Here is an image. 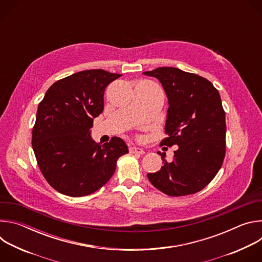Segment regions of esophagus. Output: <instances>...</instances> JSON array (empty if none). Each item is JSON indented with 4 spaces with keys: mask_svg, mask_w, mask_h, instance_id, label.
Segmentation results:
<instances>
[{
    "mask_svg": "<svg viewBox=\"0 0 262 262\" xmlns=\"http://www.w3.org/2000/svg\"><path fill=\"white\" fill-rule=\"evenodd\" d=\"M129 152L130 154H137V155H144L145 151L143 150L142 148L140 147H136V146H133L129 148Z\"/></svg>",
    "mask_w": 262,
    "mask_h": 262,
    "instance_id": "obj_1",
    "label": "esophagus"
}]
</instances>
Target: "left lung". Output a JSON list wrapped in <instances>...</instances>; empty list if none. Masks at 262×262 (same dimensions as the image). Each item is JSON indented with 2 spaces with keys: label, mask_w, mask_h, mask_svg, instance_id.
I'll list each match as a JSON object with an SVG mask.
<instances>
[{
  "label": "left lung",
  "mask_w": 262,
  "mask_h": 262,
  "mask_svg": "<svg viewBox=\"0 0 262 262\" xmlns=\"http://www.w3.org/2000/svg\"><path fill=\"white\" fill-rule=\"evenodd\" d=\"M143 73L157 78L168 97V138L161 145L178 146L172 162L159 151L164 166L148 173V179L169 196L195 194L212 180L225 157V112L220 93L208 80L175 67Z\"/></svg>",
  "instance_id": "8db88e82"
}]
</instances>
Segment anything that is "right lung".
<instances>
[{
    "instance_id": "add662e5",
    "label": "right lung",
    "mask_w": 262,
    "mask_h": 262,
    "mask_svg": "<svg viewBox=\"0 0 262 262\" xmlns=\"http://www.w3.org/2000/svg\"><path fill=\"white\" fill-rule=\"evenodd\" d=\"M121 76L103 69L73 73L53 84L39 103L33 150L43 176L61 194L94 193L114 174L117 160L128 154L121 138L101 145L92 139L90 129L103 111L106 86Z\"/></svg>"
}]
</instances>
